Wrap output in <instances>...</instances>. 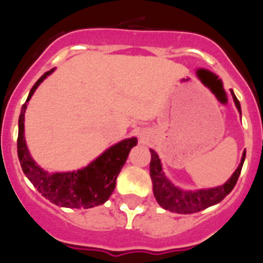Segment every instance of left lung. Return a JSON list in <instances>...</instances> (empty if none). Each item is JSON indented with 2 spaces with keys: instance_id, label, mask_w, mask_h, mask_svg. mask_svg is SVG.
<instances>
[{
  "instance_id": "obj_1",
  "label": "left lung",
  "mask_w": 263,
  "mask_h": 263,
  "mask_svg": "<svg viewBox=\"0 0 263 263\" xmlns=\"http://www.w3.org/2000/svg\"><path fill=\"white\" fill-rule=\"evenodd\" d=\"M231 96L235 102L236 108L240 112V103L238 98L235 97L234 92L231 90ZM151 151V163H149V174L153 184V194H155L156 201L158 202L162 209L167 211L176 212V214H194L199 212L202 210H206L207 207L214 206L222 201L235 186L238 181L239 175H240L241 167H243L244 158H246V151L243 152L240 163L235 173L231 175V178L222 185L216 186L211 189H198V191H183L179 189L178 186L174 185L170 180L165 176V173L162 171L161 161L158 158L157 153L153 149Z\"/></svg>"
}]
</instances>
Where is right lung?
Masks as SVG:
<instances>
[{"instance_id": "add662e5", "label": "right lung", "mask_w": 263, "mask_h": 263, "mask_svg": "<svg viewBox=\"0 0 263 263\" xmlns=\"http://www.w3.org/2000/svg\"><path fill=\"white\" fill-rule=\"evenodd\" d=\"M53 69L44 72L30 89L27 102L23 105L19 116V134H17V156L23 171L30 183L46 199L52 203L69 209H92L105 203L112 194L116 185V178L126 162L129 152L137 145V138L121 140L96 158L84 168L70 173L51 174L35 163L28 151L24 138V114L28 101L38 85L48 77Z\"/></svg>"}]
</instances>
